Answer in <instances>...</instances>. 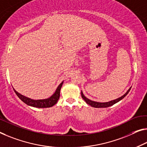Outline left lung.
<instances>
[{"label":"left lung","mask_w":147,"mask_h":147,"mask_svg":"<svg viewBox=\"0 0 147 147\" xmlns=\"http://www.w3.org/2000/svg\"><path fill=\"white\" fill-rule=\"evenodd\" d=\"M131 88V87L129 89L127 90V91L126 92L123 96L119 97V98L115 99V100H112L109 101V102H95V101L90 100V99L87 98V97L85 96L84 94H83L82 91H81V96H82L83 99L85 101V102H86V103L88 104V105H90L92 107H94V108H107V107H111V106L114 105V104L118 102L119 101L122 100L124 97H125L128 94V92H129Z\"/></svg>","instance_id":"left-lung-1"}]
</instances>
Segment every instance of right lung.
Returning a JSON list of instances; mask_svg holds the SVG:
<instances>
[{"instance_id":"obj_1","label":"right lung","mask_w":147,"mask_h":147,"mask_svg":"<svg viewBox=\"0 0 147 147\" xmlns=\"http://www.w3.org/2000/svg\"><path fill=\"white\" fill-rule=\"evenodd\" d=\"M63 83H64V81H62V82L58 85L56 91L55 92V93H54L51 97H49V98L46 99H40V100H33V99L29 98L28 97L25 96L19 93V92L16 91L14 89H13V90H14V92H16V94H17V96L19 97L20 100L23 101L24 103H26V105H28V106L36 108H49L52 107L58 102L60 97V89L61 87L62 86Z\"/></svg>"}]
</instances>
